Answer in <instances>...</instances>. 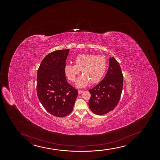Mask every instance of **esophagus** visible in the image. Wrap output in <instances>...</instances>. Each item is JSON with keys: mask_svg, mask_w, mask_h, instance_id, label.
Returning <instances> with one entry per match:
<instances>
[{"mask_svg": "<svg viewBox=\"0 0 160 160\" xmlns=\"http://www.w3.org/2000/svg\"><path fill=\"white\" fill-rule=\"evenodd\" d=\"M78 94H81V93H82L83 92V91H82V90H78Z\"/></svg>", "mask_w": 160, "mask_h": 160, "instance_id": "34e87169", "label": "esophagus"}]
</instances>
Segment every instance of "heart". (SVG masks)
<instances>
[{"instance_id": "b5f03b06", "label": "heart", "mask_w": 160, "mask_h": 160, "mask_svg": "<svg viewBox=\"0 0 160 160\" xmlns=\"http://www.w3.org/2000/svg\"><path fill=\"white\" fill-rule=\"evenodd\" d=\"M74 64L64 66L65 75L72 82H75L80 70L83 73L78 78L76 87L83 88L88 83H98L101 80L107 69V60L105 56L92 54H82L75 59Z\"/></svg>"}]
</instances>
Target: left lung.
<instances>
[{
	"mask_svg": "<svg viewBox=\"0 0 160 160\" xmlns=\"http://www.w3.org/2000/svg\"><path fill=\"white\" fill-rule=\"evenodd\" d=\"M123 85V74L119 63L114 57H110L108 70L105 77L88 90L91 93L88 106L92 112L102 115L113 110L119 102Z\"/></svg>",
	"mask_w": 160,
	"mask_h": 160,
	"instance_id": "obj_1",
	"label": "left lung"
}]
</instances>
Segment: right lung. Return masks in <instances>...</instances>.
<instances>
[{
	"label": "right lung",
	"mask_w": 160,
	"mask_h": 160,
	"mask_svg": "<svg viewBox=\"0 0 160 160\" xmlns=\"http://www.w3.org/2000/svg\"><path fill=\"white\" fill-rule=\"evenodd\" d=\"M70 49L52 52L44 58L37 75V93L46 111L63 118L70 114L78 95L77 89L67 81L64 73Z\"/></svg>",
	"instance_id": "add662e5"
}]
</instances>
